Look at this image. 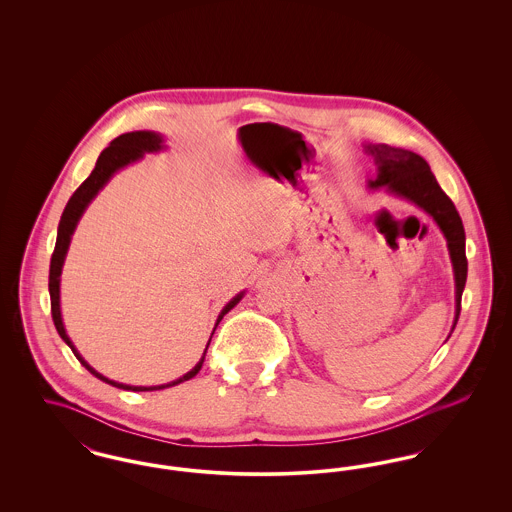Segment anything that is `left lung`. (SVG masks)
Instances as JSON below:
<instances>
[{"instance_id": "1", "label": "left lung", "mask_w": 512, "mask_h": 512, "mask_svg": "<svg viewBox=\"0 0 512 512\" xmlns=\"http://www.w3.org/2000/svg\"><path fill=\"white\" fill-rule=\"evenodd\" d=\"M366 151L374 157L378 172L368 180V188H386L390 194L409 199L420 209H424L432 219L436 220L439 230L447 240L449 257L455 272V322L451 332L457 326L461 315V297L468 261L464 253V226L453 201L439 188L436 176L430 171V165L413 151L391 147L388 144H368Z\"/></svg>"}]
</instances>
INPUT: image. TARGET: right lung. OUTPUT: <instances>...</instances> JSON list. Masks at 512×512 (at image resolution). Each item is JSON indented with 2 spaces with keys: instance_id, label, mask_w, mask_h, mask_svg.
<instances>
[{
  "instance_id": "right-lung-1",
  "label": "right lung",
  "mask_w": 512,
  "mask_h": 512,
  "mask_svg": "<svg viewBox=\"0 0 512 512\" xmlns=\"http://www.w3.org/2000/svg\"><path fill=\"white\" fill-rule=\"evenodd\" d=\"M159 149H163V136H161V134H155V132L140 130V132L121 134L119 138H115V140L111 142V146L105 147V149L101 151V155L98 157V163H96V169L78 186V190L71 195V199H69L65 211H63V215H61L59 228H57V242H55V249H53V255H51V265H49L51 317H53V324H55L59 336L73 349L76 359L82 363V366H86L96 378L103 380L105 384H111V386L121 388V390H165V388H171V386H176V384H180V382H186V380L194 378L195 374L201 370L203 361H205V353H207V349H205V351H203V357L199 359V363H197L190 372H186L184 376H180V378L174 380V382L163 384V386H149V388H146V386H126V384H119V382H115V380L105 378L103 374H99L98 370H94L92 366L88 365V363L80 357V353L76 351L73 341H71V338H69L67 332H65L63 318H61V305H59L61 270H63V263H65V255H67V251H69V244H71V238H73L74 228H76L78 220L82 217V213L86 211L88 203L98 195L99 190L109 182V178H111L115 172L121 171L126 165H130V163H134V161H138V159H142L144 153H153V151H159ZM244 293L245 292L238 293L236 297H232V299L226 303V307L220 311L219 318H217V324H215V328H213V334H215V330H217V326H219L222 317H224L230 309H234V307L240 303V299L244 297ZM213 334H211V338H213ZM211 338H209V343H211ZM209 343H207V347H209Z\"/></svg>"
}]
</instances>
